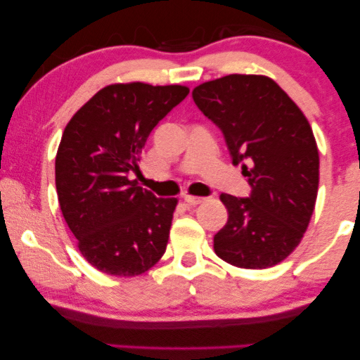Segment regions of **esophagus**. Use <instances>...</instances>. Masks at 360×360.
Returning <instances> with one entry per match:
<instances>
[{"mask_svg": "<svg viewBox=\"0 0 360 360\" xmlns=\"http://www.w3.org/2000/svg\"><path fill=\"white\" fill-rule=\"evenodd\" d=\"M184 200H185V203L188 205V206L200 205V203H203V201H205V198H201V196H193V195H185Z\"/></svg>", "mask_w": 360, "mask_h": 360, "instance_id": "esophagus-1", "label": "esophagus"}]
</instances>
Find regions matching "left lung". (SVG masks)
Returning a JSON list of instances; mask_svg holds the SVG:
<instances>
[{"label": "left lung", "instance_id": "1", "mask_svg": "<svg viewBox=\"0 0 360 360\" xmlns=\"http://www.w3.org/2000/svg\"><path fill=\"white\" fill-rule=\"evenodd\" d=\"M223 131L234 165H243L249 198L223 193L228 223L214 236L219 259L267 269L287 259L311 219L319 154L311 126L295 101L265 75H226L191 93Z\"/></svg>", "mask_w": 360, "mask_h": 360}]
</instances>
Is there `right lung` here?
I'll return each mask as SVG.
<instances>
[{
    "mask_svg": "<svg viewBox=\"0 0 360 360\" xmlns=\"http://www.w3.org/2000/svg\"><path fill=\"white\" fill-rule=\"evenodd\" d=\"M190 90L181 85L115 83L68 121L56 157L58 203L78 249L93 267L134 277L159 262L176 198L137 185L147 137Z\"/></svg>",
    "mask_w": 360,
    "mask_h": 360,
    "instance_id": "obj_1",
    "label": "right lung"
}]
</instances>
